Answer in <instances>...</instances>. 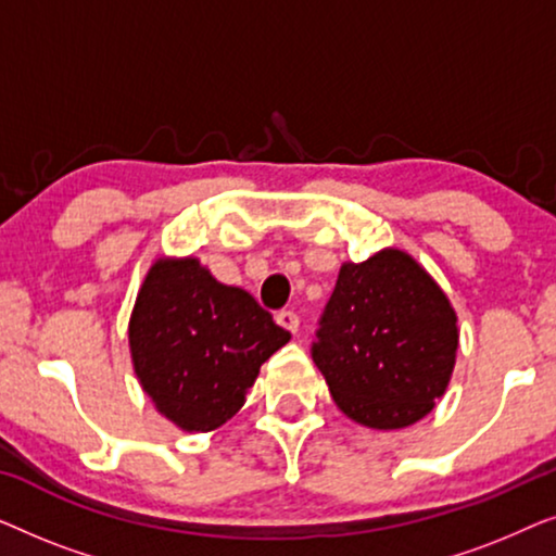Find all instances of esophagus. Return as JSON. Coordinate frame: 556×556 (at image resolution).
Segmentation results:
<instances>
[{"instance_id":"esophagus-1","label":"esophagus","mask_w":556,"mask_h":556,"mask_svg":"<svg viewBox=\"0 0 556 556\" xmlns=\"http://www.w3.org/2000/svg\"><path fill=\"white\" fill-rule=\"evenodd\" d=\"M276 321H278V326H283V329H286V331H291V333L299 331V326H301L299 316H295L293 311H278V314H276Z\"/></svg>"}]
</instances>
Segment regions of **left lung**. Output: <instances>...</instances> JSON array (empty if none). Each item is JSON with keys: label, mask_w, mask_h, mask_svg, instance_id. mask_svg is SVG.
Here are the masks:
<instances>
[{"label": "left lung", "mask_w": 556, "mask_h": 556, "mask_svg": "<svg viewBox=\"0 0 556 556\" xmlns=\"http://www.w3.org/2000/svg\"><path fill=\"white\" fill-rule=\"evenodd\" d=\"M314 362L337 407L371 430L420 422L451 384L458 316L435 278L397 248L344 263Z\"/></svg>", "instance_id": "1"}]
</instances>
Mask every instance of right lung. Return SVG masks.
Masks as SVG:
<instances>
[{
  "label": "right lung",
  "mask_w": 556,
  "mask_h": 556,
  "mask_svg": "<svg viewBox=\"0 0 556 556\" xmlns=\"http://www.w3.org/2000/svg\"><path fill=\"white\" fill-rule=\"evenodd\" d=\"M288 339L253 295L219 283L194 255L156 257L128 318L141 390L185 432L230 420L261 364Z\"/></svg>",
  "instance_id": "add662e5"
}]
</instances>
